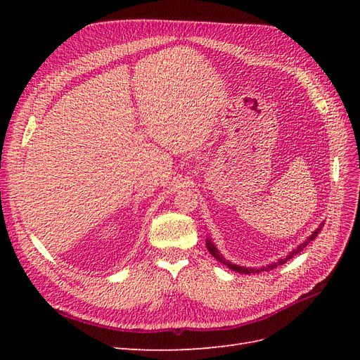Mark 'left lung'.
Returning a JSON list of instances; mask_svg holds the SVG:
<instances>
[{"mask_svg":"<svg viewBox=\"0 0 360 360\" xmlns=\"http://www.w3.org/2000/svg\"><path fill=\"white\" fill-rule=\"evenodd\" d=\"M323 225H324V224H321V225L317 228V230H315V231H314V233L307 238V240H304L303 243H300V245H299L296 249H294L292 252H290L285 258H281V259H278V263H271V264H269V266H266V267H261V269H249V267H243V266H237V264L230 263V261H226V259L221 255V252H219V250L216 249V246L213 245V242L210 240V238H207V240H205V245H207V249H209V252H210V254H212L217 261H221L222 264L228 266V267H230L231 270L238 271V274H245V275H249V274H259V271H267V270H271V269H275V267H278V266H282L284 263H287L288 259H291L294 255H297V254L300 252V250H303L304 248H307V246H308V243H311V242L314 240V238L319 236V233L321 231Z\"/></svg>","mask_w":360,"mask_h":360,"instance_id":"obj_1","label":"left lung"}]
</instances>
